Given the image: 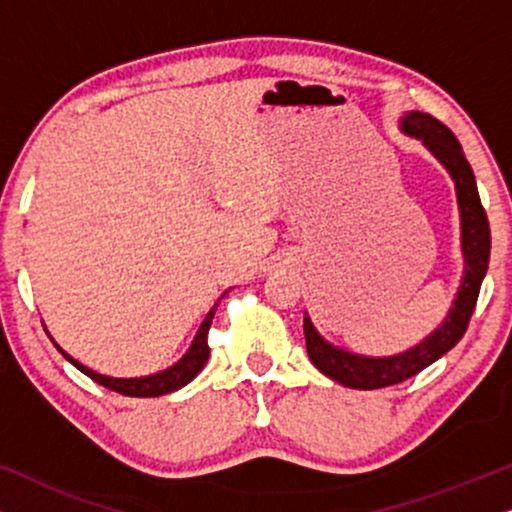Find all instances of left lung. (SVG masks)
<instances>
[{
  "label": "left lung",
  "mask_w": 512,
  "mask_h": 512,
  "mask_svg": "<svg viewBox=\"0 0 512 512\" xmlns=\"http://www.w3.org/2000/svg\"><path fill=\"white\" fill-rule=\"evenodd\" d=\"M398 128L403 135L419 139L424 149L445 167L454 181L459 207V228H461V256H464V275H461L459 289L447 310L445 319L419 340L410 349L389 356H366L349 352L345 347L333 345L314 328L310 314L305 312L303 331L307 342V356L326 377L349 389H382L389 384H398L408 377L417 375L419 370L429 368L440 356H445L457 342L464 338L468 321L478 303L480 284L487 275L489 249H492V235H489V221L482 209L478 184H475L473 170L464 156V149L457 137L445 128L438 118L424 111H405L398 118Z\"/></svg>",
  "instance_id": "obj_1"
}]
</instances>
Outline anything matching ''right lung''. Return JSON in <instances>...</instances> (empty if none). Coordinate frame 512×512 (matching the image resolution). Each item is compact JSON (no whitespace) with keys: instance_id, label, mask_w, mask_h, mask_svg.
I'll return each mask as SVG.
<instances>
[{"instance_id":"obj_1","label":"right lung","mask_w":512,"mask_h":512,"mask_svg":"<svg viewBox=\"0 0 512 512\" xmlns=\"http://www.w3.org/2000/svg\"><path fill=\"white\" fill-rule=\"evenodd\" d=\"M228 293V291H226ZM223 293V296H226ZM221 296V298H223ZM216 307H219V300H216L212 310L207 312V317L202 319V324L198 328V333H195V338L191 342V347L186 349V354L181 356V359L174 363V366L165 368V370H158V373L153 375H144V377H109V375H102V373H95V370H90L88 366H83L74 359V356H69L65 349H62L58 342H55L51 335L48 338L53 340V345L58 347V352L65 356V359L72 363L74 368H79L83 375H88L90 380H95L97 384H102V387H107L111 391H116V394H123V396H135V398H156V396H165V394H172V391H177L181 387H186L188 382L193 380L195 375L200 373L202 368H205V363L209 359V345H207V333H209V326H212V319H214V312Z\"/></svg>"}]
</instances>
